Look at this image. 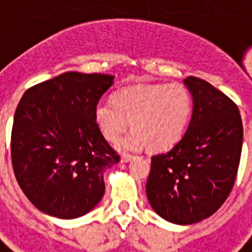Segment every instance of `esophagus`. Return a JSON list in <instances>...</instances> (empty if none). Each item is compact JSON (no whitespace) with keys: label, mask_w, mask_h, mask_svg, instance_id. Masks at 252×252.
<instances>
[{"label":"esophagus","mask_w":252,"mask_h":252,"mask_svg":"<svg viewBox=\"0 0 252 252\" xmlns=\"http://www.w3.org/2000/svg\"><path fill=\"white\" fill-rule=\"evenodd\" d=\"M133 159V156L132 154H123L122 156V162L123 163H126V162H130Z\"/></svg>","instance_id":"34e87169"}]
</instances>
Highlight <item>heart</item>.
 Returning a JSON list of instances; mask_svg holds the SVG:
<instances>
[{
	"mask_svg": "<svg viewBox=\"0 0 252 252\" xmlns=\"http://www.w3.org/2000/svg\"><path fill=\"white\" fill-rule=\"evenodd\" d=\"M192 111L191 90L182 82L126 87L114 95V102H99L95 123L103 137L116 141L128 126L134 129L119 141L120 149H136L145 144L166 149L179 141Z\"/></svg>",
	"mask_w": 252,
	"mask_h": 252,
	"instance_id": "heart-1",
	"label": "heart"
}]
</instances>
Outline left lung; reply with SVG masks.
<instances>
[{"mask_svg":"<svg viewBox=\"0 0 252 252\" xmlns=\"http://www.w3.org/2000/svg\"><path fill=\"white\" fill-rule=\"evenodd\" d=\"M193 110L186 133L167 153L152 157L150 205L162 219L189 225L208 219L234 186L243 126L237 104L209 82L187 77Z\"/></svg>","mask_w":252,"mask_h":252,"instance_id":"left-lung-1","label":"left lung"}]
</instances>
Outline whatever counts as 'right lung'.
<instances>
[{"instance_id": "1", "label": "right lung", "mask_w": 252, "mask_h": 252, "mask_svg": "<svg viewBox=\"0 0 252 252\" xmlns=\"http://www.w3.org/2000/svg\"><path fill=\"white\" fill-rule=\"evenodd\" d=\"M114 76L66 72L30 87L11 130V163L22 191L47 215L77 219L104 195L103 172L120 157L94 111Z\"/></svg>"}]
</instances>
